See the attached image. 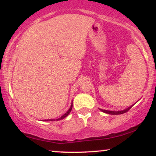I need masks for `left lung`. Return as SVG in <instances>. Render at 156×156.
Listing matches in <instances>:
<instances>
[{
  "instance_id": "8db88e82",
  "label": "left lung",
  "mask_w": 156,
  "mask_h": 156,
  "mask_svg": "<svg viewBox=\"0 0 156 156\" xmlns=\"http://www.w3.org/2000/svg\"><path fill=\"white\" fill-rule=\"evenodd\" d=\"M133 105H131V106H130L129 108H128L127 109H125V110H123V111H119V112H112V111H107V110H103V109H101V111H102L104 113H106V114H115V115H117V114H124V113H126L127 112H128V111L130 110V108H132V106Z\"/></svg>"
}]
</instances>
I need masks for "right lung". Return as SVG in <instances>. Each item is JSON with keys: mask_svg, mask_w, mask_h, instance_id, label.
<instances>
[{"mask_svg": "<svg viewBox=\"0 0 156 156\" xmlns=\"http://www.w3.org/2000/svg\"><path fill=\"white\" fill-rule=\"evenodd\" d=\"M72 108H73V105H71L70 108H69V110L67 111V112H66L65 114H64L63 116H62V117H61L60 118H58V119H57L56 120H60V119H64V118H65L66 117H67V116L68 115V114H69V113H70L71 110H72ZM52 120H53V119H46V120H44V121H52ZM53 120H54V119H53Z\"/></svg>", "mask_w": 156, "mask_h": 156, "instance_id": "1", "label": "right lung"}]
</instances>
